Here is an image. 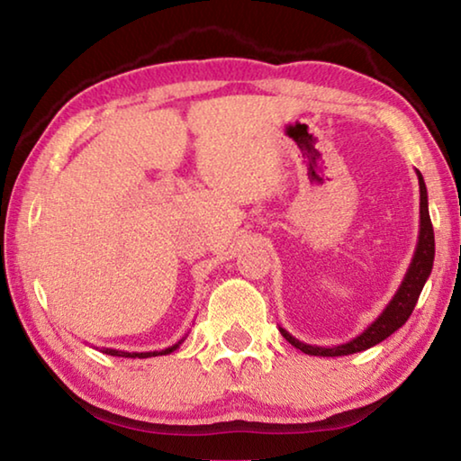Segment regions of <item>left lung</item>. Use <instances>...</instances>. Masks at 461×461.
Listing matches in <instances>:
<instances>
[{"label": "left lung", "instance_id": "obj_1", "mask_svg": "<svg viewBox=\"0 0 461 461\" xmlns=\"http://www.w3.org/2000/svg\"><path fill=\"white\" fill-rule=\"evenodd\" d=\"M417 178H419V193H420V203H419V213H420V221H419V240H417V248L415 254H412V260L409 264L407 275H404L402 283L399 286V291L394 293L393 299H390L384 311L374 319V321L366 327V330L356 335L354 339H349L346 343H339V346H311V343L299 341L293 338L291 333L283 327H278L283 338L294 346L296 349H301L303 354L309 356H325V357H335V356H349L356 352H364L376 343L384 341L390 338L396 330L407 323V319L411 317L412 309H415L419 294L423 291V286L427 283L429 275L433 270V260H435V236H433V225H431V217H429V203H427V186L423 181V175L417 170Z\"/></svg>", "mask_w": 461, "mask_h": 461}]
</instances>
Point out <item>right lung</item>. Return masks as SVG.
<instances>
[{"label":"right lung","mask_w":461,"mask_h":461,"mask_svg":"<svg viewBox=\"0 0 461 461\" xmlns=\"http://www.w3.org/2000/svg\"><path fill=\"white\" fill-rule=\"evenodd\" d=\"M185 341V338L178 341V343H175V346H170V348H165V349H154V352H123V349H112V348H101L99 352H104V354H107V356H118V357H140V360H142V357H154V356H167V354H173L175 349L181 346V343Z\"/></svg>","instance_id":"right-lung-1"}]
</instances>
